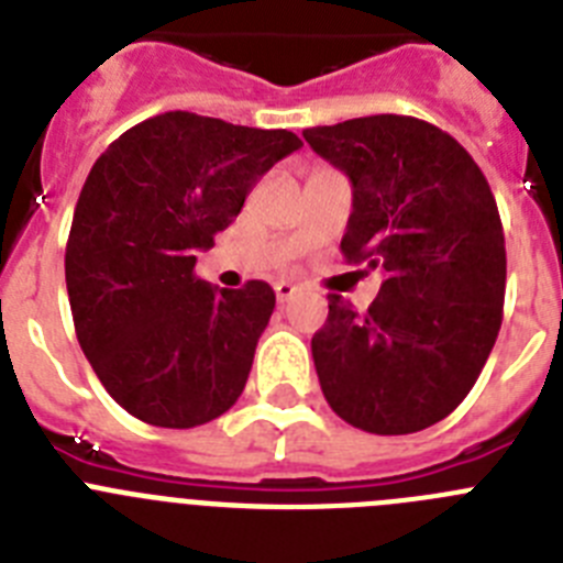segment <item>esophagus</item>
Listing matches in <instances>:
<instances>
[{"label": "esophagus", "instance_id": "esophagus-1", "mask_svg": "<svg viewBox=\"0 0 563 563\" xmlns=\"http://www.w3.org/2000/svg\"><path fill=\"white\" fill-rule=\"evenodd\" d=\"M273 290H276L278 305H285V301H290V298L296 296L298 287H296V285H290V282H276V285H273Z\"/></svg>", "mask_w": 563, "mask_h": 563}]
</instances>
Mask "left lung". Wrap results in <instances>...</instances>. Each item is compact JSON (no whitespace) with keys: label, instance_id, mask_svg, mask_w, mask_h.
<instances>
[{"label":"left lung","instance_id":"left-lung-1","mask_svg":"<svg viewBox=\"0 0 563 563\" xmlns=\"http://www.w3.org/2000/svg\"><path fill=\"white\" fill-rule=\"evenodd\" d=\"M352 183L346 262L383 267L366 312L332 292L312 361L327 402L369 434H415L465 400L505 307V233L474 157L434 123L369 114L305 129Z\"/></svg>","mask_w":563,"mask_h":563}]
</instances>
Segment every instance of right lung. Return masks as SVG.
<instances>
[{
  "label": "right lung",
  "mask_w": 563,
  "mask_h": 563,
  "mask_svg": "<svg viewBox=\"0 0 563 563\" xmlns=\"http://www.w3.org/2000/svg\"><path fill=\"white\" fill-rule=\"evenodd\" d=\"M296 148L287 129L163 112L89 172L64 256L69 310L98 380L137 420L194 429L245 389L276 292L267 282L213 287L194 265Z\"/></svg>",
  "instance_id": "right-lung-1"
}]
</instances>
